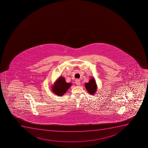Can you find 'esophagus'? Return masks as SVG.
I'll return each mask as SVG.
<instances>
[{"label":"esophagus","mask_w":148,"mask_h":148,"mask_svg":"<svg viewBox=\"0 0 148 148\" xmlns=\"http://www.w3.org/2000/svg\"><path fill=\"white\" fill-rule=\"evenodd\" d=\"M75 82H76V84L77 85H78V86L81 85V82H80V80H79V79H76Z\"/></svg>","instance_id":"obj_1"}]
</instances>
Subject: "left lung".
<instances>
[{"instance_id":"1","label":"left lung","mask_w":148,"mask_h":148,"mask_svg":"<svg viewBox=\"0 0 148 148\" xmlns=\"http://www.w3.org/2000/svg\"><path fill=\"white\" fill-rule=\"evenodd\" d=\"M85 88L89 93L93 95L95 94L97 90V85L95 79L94 78H92L89 82L85 84Z\"/></svg>"}]
</instances>
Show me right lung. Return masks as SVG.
Wrapping results in <instances>:
<instances>
[{"label": "right lung", "instance_id": "obj_1", "mask_svg": "<svg viewBox=\"0 0 148 148\" xmlns=\"http://www.w3.org/2000/svg\"><path fill=\"white\" fill-rule=\"evenodd\" d=\"M71 84V83L66 82L63 77H60L53 85L52 91L56 95L61 97L66 92Z\"/></svg>", "mask_w": 148, "mask_h": 148}]
</instances>
